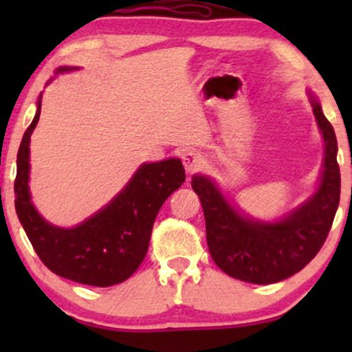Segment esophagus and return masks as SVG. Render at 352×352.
<instances>
[{
	"label": "esophagus",
	"instance_id": "1",
	"mask_svg": "<svg viewBox=\"0 0 352 352\" xmlns=\"http://www.w3.org/2000/svg\"><path fill=\"white\" fill-rule=\"evenodd\" d=\"M182 162H184L185 170H187L188 173H193L204 167L205 159L199 151H193V148H190V151H185L184 153H182Z\"/></svg>",
	"mask_w": 352,
	"mask_h": 352
}]
</instances>
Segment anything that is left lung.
<instances>
[{"label":"left lung","instance_id":"1","mask_svg":"<svg viewBox=\"0 0 352 352\" xmlns=\"http://www.w3.org/2000/svg\"><path fill=\"white\" fill-rule=\"evenodd\" d=\"M309 100L324 139V170L316 193L289 215L274 223L252 220L236 212L208 177H192L204 207L210 254L228 276L254 285L286 280L301 272L328 238L341 195L338 140L321 104L313 94Z\"/></svg>","mask_w":352,"mask_h":352}]
</instances>
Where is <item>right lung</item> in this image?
<instances>
[{"label": "right lung", "mask_w": 352, "mask_h": 352, "mask_svg": "<svg viewBox=\"0 0 352 352\" xmlns=\"http://www.w3.org/2000/svg\"><path fill=\"white\" fill-rule=\"evenodd\" d=\"M59 67L56 72L71 71ZM41 114V98L18 151L14 207L34 252L52 273L89 286L119 285L139 268L164 201L185 182L179 159L144 164L107 207L74 228L47 223L31 204L30 140Z\"/></svg>", "instance_id": "right-lung-1"}]
</instances>
